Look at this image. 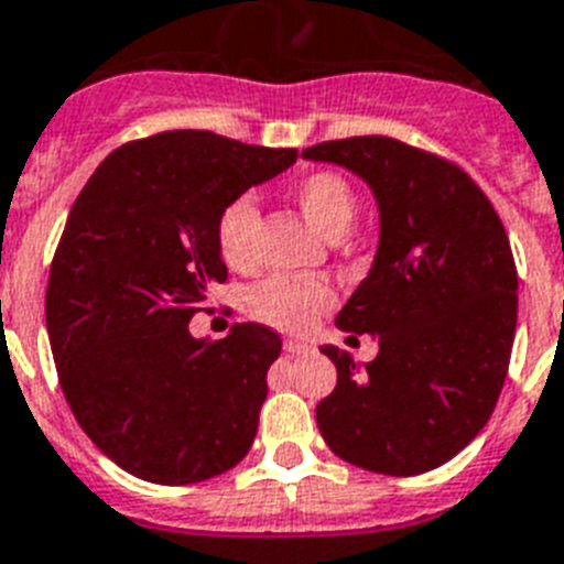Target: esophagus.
<instances>
[{
  "label": "esophagus",
  "mask_w": 564,
  "mask_h": 564,
  "mask_svg": "<svg viewBox=\"0 0 564 564\" xmlns=\"http://www.w3.org/2000/svg\"><path fill=\"white\" fill-rule=\"evenodd\" d=\"M283 349H286L289 355H301V351H310L312 346L306 340H297V337H286V340H283Z\"/></svg>",
  "instance_id": "34e87169"
}]
</instances>
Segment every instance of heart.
<instances>
[{
	"mask_svg": "<svg viewBox=\"0 0 564 564\" xmlns=\"http://www.w3.org/2000/svg\"><path fill=\"white\" fill-rule=\"evenodd\" d=\"M306 221L326 238H343L357 215V195L349 178L335 170H315L292 184ZM258 207L249 195L227 200L215 218V247L235 272H249L258 261ZM335 286L323 278H267L247 292V312L258 323L281 332H306L323 312L335 306Z\"/></svg>",
	"mask_w": 564,
	"mask_h": 564,
	"instance_id": "obj_1",
	"label": "heart"
}]
</instances>
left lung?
<instances>
[{"label":"left lung","mask_w":564,"mask_h":564,"mask_svg":"<svg viewBox=\"0 0 564 564\" xmlns=\"http://www.w3.org/2000/svg\"><path fill=\"white\" fill-rule=\"evenodd\" d=\"M375 189L380 247L337 315L380 351L355 366L337 346V386L317 403L332 452L375 474L414 477L457 457L491 417L517 332V263L497 209L463 166L389 135L306 147Z\"/></svg>","instance_id":"1"}]
</instances>
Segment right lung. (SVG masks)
Instances as JSON below:
<instances>
[{
    "label": "right lung",
    "mask_w": 564,
    "mask_h": 564,
    "mask_svg": "<svg viewBox=\"0 0 564 564\" xmlns=\"http://www.w3.org/2000/svg\"><path fill=\"white\" fill-rule=\"evenodd\" d=\"M295 161L170 130L112 150L78 193L47 278V335L73 417L133 477L189 486L252 448L281 335L238 323L195 340L189 321L227 281L221 207Z\"/></svg>",
    "instance_id": "add662e5"
}]
</instances>
